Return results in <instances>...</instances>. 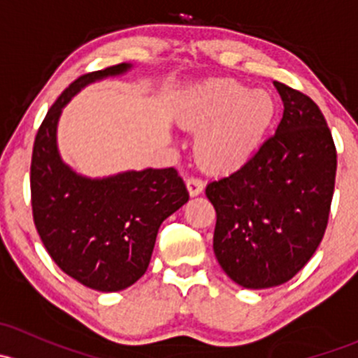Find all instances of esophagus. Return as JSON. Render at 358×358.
Masks as SVG:
<instances>
[{
	"label": "esophagus",
	"instance_id": "obj_1",
	"mask_svg": "<svg viewBox=\"0 0 358 358\" xmlns=\"http://www.w3.org/2000/svg\"><path fill=\"white\" fill-rule=\"evenodd\" d=\"M187 189H189L190 196H199V194L204 190V183H202L201 178H196V176H190L187 178Z\"/></svg>",
	"mask_w": 358,
	"mask_h": 358
}]
</instances>
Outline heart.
<instances>
[{
	"label": "heart",
	"instance_id": "1",
	"mask_svg": "<svg viewBox=\"0 0 358 358\" xmlns=\"http://www.w3.org/2000/svg\"><path fill=\"white\" fill-rule=\"evenodd\" d=\"M275 110V100L265 90H249L236 79H211L183 96L180 121L201 129L196 157L202 168L227 173L255 157Z\"/></svg>",
	"mask_w": 358,
	"mask_h": 358
}]
</instances>
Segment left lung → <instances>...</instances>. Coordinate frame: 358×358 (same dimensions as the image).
<instances>
[{
	"mask_svg": "<svg viewBox=\"0 0 358 358\" xmlns=\"http://www.w3.org/2000/svg\"><path fill=\"white\" fill-rule=\"evenodd\" d=\"M273 86L284 103L275 135L243 168L206 187L216 211V259L248 289L280 286L308 263L334 192L336 147L324 114L298 90Z\"/></svg>",
	"mask_w": 358,
	"mask_h": 358,
	"instance_id": "1",
	"label": "left lung"
}]
</instances>
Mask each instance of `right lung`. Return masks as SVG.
<instances>
[{
  "mask_svg": "<svg viewBox=\"0 0 358 358\" xmlns=\"http://www.w3.org/2000/svg\"><path fill=\"white\" fill-rule=\"evenodd\" d=\"M129 69L117 64L71 83L39 126L32 149L31 201L39 237L60 270L102 292L126 289L147 272L159 227L189 201L173 168L88 178L60 157L57 126L64 107L86 85Z\"/></svg>",
  "mask_w": 358,
  "mask_h": 358,
  "instance_id": "add662e5",
  "label": "right lung"
}]
</instances>
